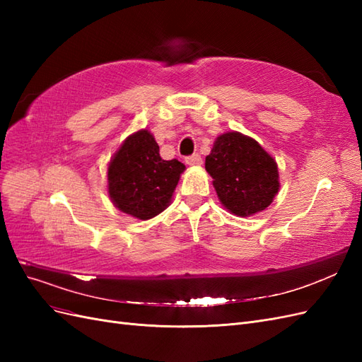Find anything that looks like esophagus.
I'll return each instance as SVG.
<instances>
[{"mask_svg": "<svg viewBox=\"0 0 362 362\" xmlns=\"http://www.w3.org/2000/svg\"><path fill=\"white\" fill-rule=\"evenodd\" d=\"M185 163H187L189 166H199V164H202V158L199 154H193L185 158Z\"/></svg>", "mask_w": 362, "mask_h": 362, "instance_id": "esophagus-1", "label": "esophagus"}]
</instances>
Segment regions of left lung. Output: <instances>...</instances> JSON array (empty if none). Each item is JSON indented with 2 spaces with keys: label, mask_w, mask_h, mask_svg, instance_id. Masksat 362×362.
Returning <instances> with one entry per match:
<instances>
[{
  "label": "left lung",
  "mask_w": 362,
  "mask_h": 362,
  "mask_svg": "<svg viewBox=\"0 0 362 362\" xmlns=\"http://www.w3.org/2000/svg\"><path fill=\"white\" fill-rule=\"evenodd\" d=\"M218 199L237 216L266 210L279 190L276 161L258 141L235 131L218 136L205 158Z\"/></svg>",
  "instance_id": "left-lung-1"
}]
</instances>
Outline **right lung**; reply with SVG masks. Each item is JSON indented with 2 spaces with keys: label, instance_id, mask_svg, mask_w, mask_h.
I'll list each match as a JSON object with an SVG mask.
<instances>
[{
  "label": "right lung",
  "instance_id": "1",
  "mask_svg": "<svg viewBox=\"0 0 362 362\" xmlns=\"http://www.w3.org/2000/svg\"><path fill=\"white\" fill-rule=\"evenodd\" d=\"M185 166L163 160L146 129L129 136L108 166V193L120 211L148 221L166 208Z\"/></svg>",
  "mask_w": 362,
  "mask_h": 362
}]
</instances>
